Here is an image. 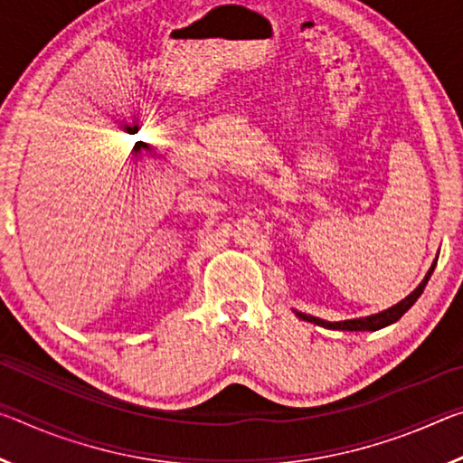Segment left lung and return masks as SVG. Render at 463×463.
Segmentation results:
<instances>
[{"mask_svg": "<svg viewBox=\"0 0 463 463\" xmlns=\"http://www.w3.org/2000/svg\"><path fill=\"white\" fill-rule=\"evenodd\" d=\"M435 263H437V261H435ZM435 263L430 265V269H429V273L425 276V279L420 281L419 288L414 289V292H411L409 296H406L404 300L394 304V307H390V308H386V310L378 312V315H370V317H362V318H351V320H339V323H331V320H323V318L307 315V312H300V310H296V308H292V310L296 312L298 318L307 320V323H315V325H318V326L331 328V331H380V328L388 326V325H392V323H396V320L401 318V317L404 315V312L409 310V308L412 307V304L419 300V296L422 294V289H425L427 281H429V278H430V273H433V269H435Z\"/></svg>", "mask_w": 463, "mask_h": 463, "instance_id": "obj_1", "label": "left lung"}]
</instances>
